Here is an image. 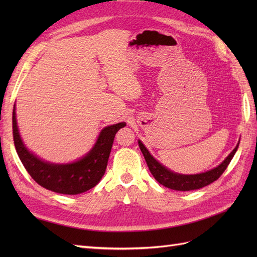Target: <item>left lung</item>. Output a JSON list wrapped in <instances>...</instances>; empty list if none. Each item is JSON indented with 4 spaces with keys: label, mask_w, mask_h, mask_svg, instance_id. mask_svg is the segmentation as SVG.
I'll use <instances>...</instances> for the list:
<instances>
[{
    "label": "left lung",
    "mask_w": 257,
    "mask_h": 257,
    "mask_svg": "<svg viewBox=\"0 0 257 257\" xmlns=\"http://www.w3.org/2000/svg\"><path fill=\"white\" fill-rule=\"evenodd\" d=\"M239 143L240 142H238L235 149L228 154V157L225 159L220 165H217L216 167L210 169L205 173L195 175H183L172 172V170L161 164L157 159H154L152 157L149 150L145 147V145L141 141H138L139 148H141V150L144 154L147 165L149 167L153 177L155 178V180L162 185L166 186V188L176 191L198 190L210 183H212L216 179H219V177L224 173V170L228 166L231 159L234 158V155L239 147Z\"/></svg>",
    "instance_id": "left-lung-1"
}]
</instances>
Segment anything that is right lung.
<instances>
[{
    "mask_svg": "<svg viewBox=\"0 0 257 257\" xmlns=\"http://www.w3.org/2000/svg\"><path fill=\"white\" fill-rule=\"evenodd\" d=\"M125 125V122H120L104 127L87 154L75 162L59 164L44 161L28 149L19 133L16 105L13 110L14 143L27 172L43 188L67 195L83 193L94 188L100 181L105 174L115 133Z\"/></svg>",
    "mask_w": 257,
    "mask_h": 257,
    "instance_id": "right-lung-1",
    "label": "right lung"
}]
</instances>
